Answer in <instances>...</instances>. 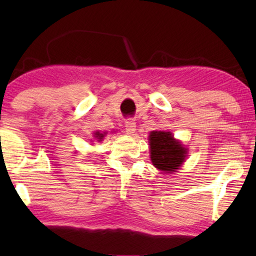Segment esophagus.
I'll return each instance as SVG.
<instances>
[{"label": "esophagus", "mask_w": 256, "mask_h": 256, "mask_svg": "<svg viewBox=\"0 0 256 256\" xmlns=\"http://www.w3.org/2000/svg\"><path fill=\"white\" fill-rule=\"evenodd\" d=\"M124 127H126V132L127 134H134L136 130V122L135 120H132V118H128L127 121L124 122Z\"/></svg>", "instance_id": "obj_1"}]
</instances>
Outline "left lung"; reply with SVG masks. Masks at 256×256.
I'll use <instances>...</instances> for the list:
<instances>
[{"label": "left lung", "mask_w": 256, "mask_h": 256, "mask_svg": "<svg viewBox=\"0 0 256 256\" xmlns=\"http://www.w3.org/2000/svg\"><path fill=\"white\" fill-rule=\"evenodd\" d=\"M149 144L152 166L163 172H176L186 158L188 149L174 138L171 132H152Z\"/></svg>", "instance_id": "left-lung-1"}]
</instances>
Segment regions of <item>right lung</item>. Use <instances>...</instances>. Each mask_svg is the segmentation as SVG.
<instances>
[{
	"label": "right lung",
	"instance_id": "add662e5",
	"mask_svg": "<svg viewBox=\"0 0 256 256\" xmlns=\"http://www.w3.org/2000/svg\"><path fill=\"white\" fill-rule=\"evenodd\" d=\"M94 135H96V140H98V141H101V140H104V135H106V132H104V134H102V132H96V134H94Z\"/></svg>",
	"mask_w": 256,
	"mask_h": 256
}]
</instances>
